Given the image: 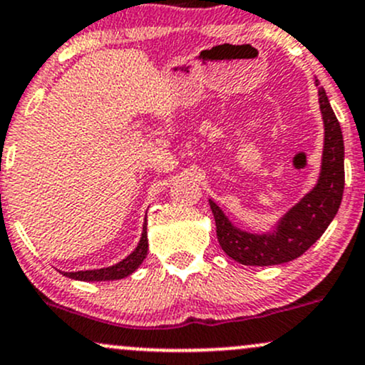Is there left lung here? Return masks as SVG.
Segmentation results:
<instances>
[{"label": "left lung", "instance_id": "obj_1", "mask_svg": "<svg viewBox=\"0 0 365 365\" xmlns=\"http://www.w3.org/2000/svg\"><path fill=\"white\" fill-rule=\"evenodd\" d=\"M315 85L324 123L322 161L315 185L263 232H250L235 225L210 199L220 246L227 256L242 265L270 267L293 262L317 241L338 213L345 189V143L326 91L317 79Z\"/></svg>", "mask_w": 365, "mask_h": 365}]
</instances>
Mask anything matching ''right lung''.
I'll list each match as a JSON object with an SVG mask.
<instances>
[{
    "label": "right lung",
    "mask_w": 365,
    "mask_h": 365,
    "mask_svg": "<svg viewBox=\"0 0 365 365\" xmlns=\"http://www.w3.org/2000/svg\"><path fill=\"white\" fill-rule=\"evenodd\" d=\"M147 251H149V239H147V218L143 222L142 235L140 241L133 251L118 262L115 265L103 267V268H93V270H78V272H62L66 277L74 280H85V282H102V280H119L128 277L133 274L137 268L142 265L145 259Z\"/></svg>",
    "instance_id": "obj_1"
}]
</instances>
